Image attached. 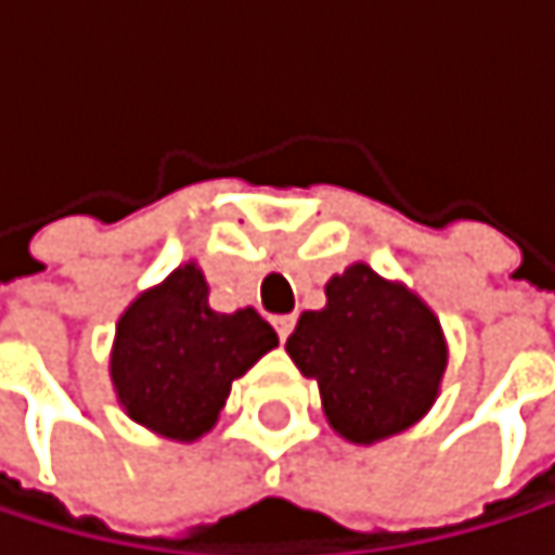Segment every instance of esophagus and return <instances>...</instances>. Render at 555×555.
Masks as SVG:
<instances>
[{"label":"esophagus","mask_w":555,"mask_h":555,"mask_svg":"<svg viewBox=\"0 0 555 555\" xmlns=\"http://www.w3.org/2000/svg\"><path fill=\"white\" fill-rule=\"evenodd\" d=\"M294 324H297V318H294V314L274 318V331H278V337H281V340H287V337H291V331H294Z\"/></svg>","instance_id":"obj_1"}]
</instances>
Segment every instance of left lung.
Returning a JSON list of instances; mask_svg holds the SVG:
<instances>
[{
  "label": "left lung",
  "mask_w": 555,
  "mask_h": 555,
  "mask_svg": "<svg viewBox=\"0 0 555 555\" xmlns=\"http://www.w3.org/2000/svg\"><path fill=\"white\" fill-rule=\"evenodd\" d=\"M321 311H304L287 353L318 380L327 424L350 443H377L417 424L447 371L437 314L397 281L350 264L324 287Z\"/></svg>",
  "instance_id": "obj_1"
}]
</instances>
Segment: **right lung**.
<instances>
[{
	"label": "right lung",
	"mask_w": 555,
	"mask_h": 555,
	"mask_svg": "<svg viewBox=\"0 0 555 555\" xmlns=\"http://www.w3.org/2000/svg\"><path fill=\"white\" fill-rule=\"evenodd\" d=\"M274 347L278 334L255 308L211 311L208 281L188 261L128 304L108 371L134 424L191 443L215 427L231 384Z\"/></svg>",
	"instance_id": "obj_1"
}]
</instances>
